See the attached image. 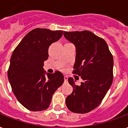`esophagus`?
<instances>
[{
	"label": "esophagus",
	"mask_w": 128,
	"mask_h": 128,
	"mask_svg": "<svg viewBox=\"0 0 128 128\" xmlns=\"http://www.w3.org/2000/svg\"><path fill=\"white\" fill-rule=\"evenodd\" d=\"M68 81V77L66 76H64V82H66Z\"/></svg>",
	"instance_id": "obj_1"
}]
</instances>
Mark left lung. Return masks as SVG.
I'll use <instances>...</instances> for the list:
<instances>
[{
    "instance_id": "8db88e82",
    "label": "left lung",
    "mask_w": 128,
    "mask_h": 128,
    "mask_svg": "<svg viewBox=\"0 0 128 128\" xmlns=\"http://www.w3.org/2000/svg\"><path fill=\"white\" fill-rule=\"evenodd\" d=\"M64 36L76 49L72 72L83 80L76 86L68 78L74 89L66 104L72 112L87 113L100 104L111 86L113 58L106 41L90 31L64 32Z\"/></svg>"
}]
</instances>
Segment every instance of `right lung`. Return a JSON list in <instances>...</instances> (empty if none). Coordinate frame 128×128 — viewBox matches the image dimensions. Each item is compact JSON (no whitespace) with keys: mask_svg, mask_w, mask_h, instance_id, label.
<instances>
[{"mask_svg":"<svg viewBox=\"0 0 128 128\" xmlns=\"http://www.w3.org/2000/svg\"><path fill=\"white\" fill-rule=\"evenodd\" d=\"M62 34V30L35 28L24 37L11 56L8 81L16 98L30 110L47 109L54 93L64 83L62 72L47 73L43 68L49 47Z\"/></svg>","mask_w":128,"mask_h":128,"instance_id":"obj_1","label":"right lung"}]
</instances>
